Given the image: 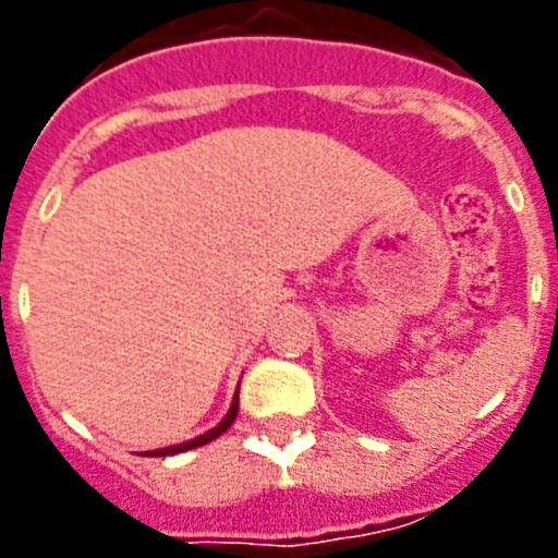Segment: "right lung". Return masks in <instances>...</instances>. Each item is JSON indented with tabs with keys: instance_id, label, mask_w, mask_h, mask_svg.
Masks as SVG:
<instances>
[{
	"instance_id": "obj_1",
	"label": "right lung",
	"mask_w": 558,
	"mask_h": 558,
	"mask_svg": "<svg viewBox=\"0 0 558 558\" xmlns=\"http://www.w3.org/2000/svg\"><path fill=\"white\" fill-rule=\"evenodd\" d=\"M236 393H240V386H236ZM236 393H234V399H231V408H229V413L223 416V422L211 427V430H206L204 436L190 438V441H184V445L165 447V450H147V452H142V456H179V452L195 450V447H204V445H209V441H215L218 436H223V433L231 427V422L236 418V411H240V397H236Z\"/></svg>"
}]
</instances>
